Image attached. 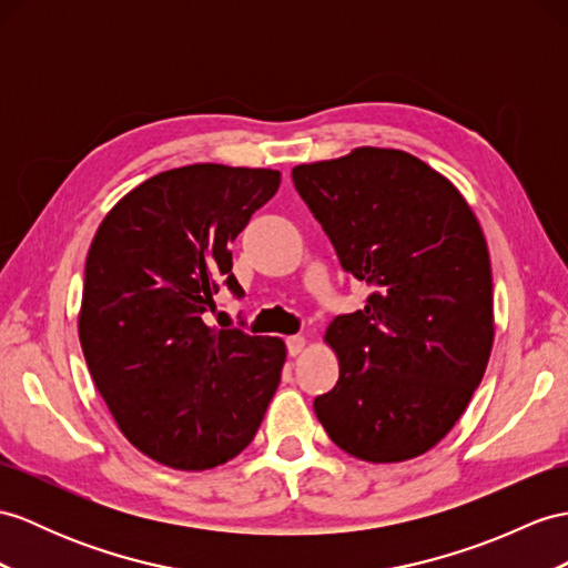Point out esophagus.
I'll return each mask as SVG.
<instances>
[{
  "mask_svg": "<svg viewBox=\"0 0 568 568\" xmlns=\"http://www.w3.org/2000/svg\"><path fill=\"white\" fill-rule=\"evenodd\" d=\"M303 347H306V337H303V335L286 337V352H288V356H298L303 352Z\"/></svg>",
  "mask_w": 568,
  "mask_h": 568,
  "instance_id": "34e87169",
  "label": "esophagus"
}]
</instances>
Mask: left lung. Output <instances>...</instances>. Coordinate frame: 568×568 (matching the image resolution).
Returning a JSON list of instances; mask_svg holds the SVG:
<instances>
[{"label":"left lung","mask_w":568,"mask_h":568,"mask_svg":"<svg viewBox=\"0 0 568 568\" xmlns=\"http://www.w3.org/2000/svg\"><path fill=\"white\" fill-rule=\"evenodd\" d=\"M292 178L342 270L371 286L325 332L339 378L315 397L317 419L358 460L417 458L460 419L491 354L479 221L450 180L399 149L362 146Z\"/></svg>","instance_id":"8db88e82"}]
</instances>
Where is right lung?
Masks as SVG:
<instances>
[{"instance_id":"obj_1","label":"right lung","mask_w":568,"mask_h":568,"mask_svg":"<svg viewBox=\"0 0 568 568\" xmlns=\"http://www.w3.org/2000/svg\"><path fill=\"white\" fill-rule=\"evenodd\" d=\"M280 183L270 169L183 165L136 185L95 231L81 349L120 432L161 465L236 458L280 385V337L206 325L221 286L243 296L231 243Z\"/></svg>"}]
</instances>
